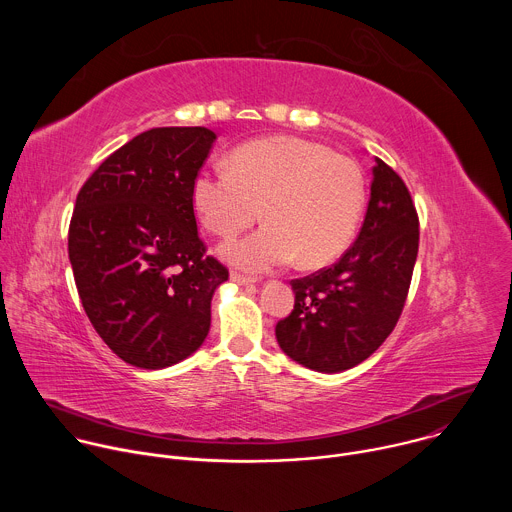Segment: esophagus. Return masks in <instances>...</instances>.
<instances>
[{
	"label": "esophagus",
	"instance_id": "34e87169",
	"mask_svg": "<svg viewBox=\"0 0 512 512\" xmlns=\"http://www.w3.org/2000/svg\"><path fill=\"white\" fill-rule=\"evenodd\" d=\"M231 279H233L237 285H251V283L257 281L255 277H249V275H243V273H237V271L231 273Z\"/></svg>",
	"mask_w": 512,
	"mask_h": 512
}]
</instances>
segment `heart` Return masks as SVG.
<instances>
[{
  "label": "heart",
  "instance_id": "obj_1",
  "mask_svg": "<svg viewBox=\"0 0 512 512\" xmlns=\"http://www.w3.org/2000/svg\"><path fill=\"white\" fill-rule=\"evenodd\" d=\"M364 200V176L350 158L287 135L243 143L229 168L210 166L192 180L194 210L218 237H235L265 212L263 229L221 249L249 271L296 259L308 269L332 263L352 243Z\"/></svg>",
  "mask_w": 512,
  "mask_h": 512
}]
</instances>
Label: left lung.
Wrapping results in <instances>:
<instances>
[{"label":"left lung","mask_w":512,"mask_h":512,"mask_svg":"<svg viewBox=\"0 0 512 512\" xmlns=\"http://www.w3.org/2000/svg\"><path fill=\"white\" fill-rule=\"evenodd\" d=\"M419 249V216L401 176L377 158L354 245L332 265L291 279L296 304L277 322L281 350L318 373L367 360L403 312Z\"/></svg>","instance_id":"1"}]
</instances>
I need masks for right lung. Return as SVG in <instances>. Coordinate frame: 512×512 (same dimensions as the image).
I'll use <instances>...</instances> for the list:
<instances>
[{
  "label": "right lung",
  "instance_id": "right-lung-1",
  "mask_svg": "<svg viewBox=\"0 0 512 512\" xmlns=\"http://www.w3.org/2000/svg\"><path fill=\"white\" fill-rule=\"evenodd\" d=\"M216 135L156 127L113 152L83 184L68 259L83 308L127 364L158 371L200 348L214 289L229 269L206 255L192 180Z\"/></svg>",
  "mask_w": 512,
  "mask_h": 512
}]
</instances>
